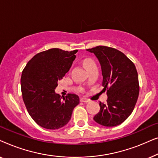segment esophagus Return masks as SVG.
<instances>
[{
  "mask_svg": "<svg viewBox=\"0 0 158 158\" xmlns=\"http://www.w3.org/2000/svg\"><path fill=\"white\" fill-rule=\"evenodd\" d=\"M80 101H81V102H84V103H88V102H90V100L89 99H88V98H80Z\"/></svg>",
  "mask_w": 158,
  "mask_h": 158,
  "instance_id": "34e87169",
  "label": "esophagus"
}]
</instances>
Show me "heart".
<instances>
[{"mask_svg": "<svg viewBox=\"0 0 158 158\" xmlns=\"http://www.w3.org/2000/svg\"><path fill=\"white\" fill-rule=\"evenodd\" d=\"M83 64L86 69L88 70V68H90V67L95 65V64H96V62H95L92 59H90V58H86V59L84 60Z\"/></svg>", "mask_w": 158, "mask_h": 158, "instance_id": "1", "label": "heart"}]
</instances>
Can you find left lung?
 Returning <instances> with one entry per match:
<instances>
[{"mask_svg": "<svg viewBox=\"0 0 158 158\" xmlns=\"http://www.w3.org/2000/svg\"><path fill=\"white\" fill-rule=\"evenodd\" d=\"M87 51L94 53L101 66L103 91L106 90L107 103L100 102V111L94 117L104 127H115L130 116L139 92L135 64L122 52L106 46H97Z\"/></svg>", "mask_w": 158, "mask_h": 158, "instance_id": "1", "label": "left lung"}]
</instances>
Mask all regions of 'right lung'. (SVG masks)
<instances>
[{
    "mask_svg": "<svg viewBox=\"0 0 158 158\" xmlns=\"http://www.w3.org/2000/svg\"><path fill=\"white\" fill-rule=\"evenodd\" d=\"M77 49H49L34 55L28 62L21 77L23 102L29 115L45 129H57L70 120L79 97L68 94L60 97L55 89L72 66Z\"/></svg>",
    "mask_w": 158,
    "mask_h": 158,
    "instance_id": "1",
    "label": "right lung"
}]
</instances>
